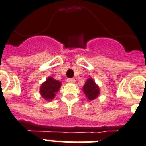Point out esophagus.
<instances>
[{"mask_svg": "<svg viewBox=\"0 0 146 146\" xmlns=\"http://www.w3.org/2000/svg\"><path fill=\"white\" fill-rule=\"evenodd\" d=\"M67 82L69 83H74L75 82V79H67Z\"/></svg>", "mask_w": 146, "mask_h": 146, "instance_id": "esophagus-1", "label": "esophagus"}]
</instances>
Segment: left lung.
I'll list each match as a JSON object with an SVG mask.
<instances>
[{
  "label": "left lung",
  "instance_id": "8db88e82",
  "mask_svg": "<svg viewBox=\"0 0 146 146\" xmlns=\"http://www.w3.org/2000/svg\"><path fill=\"white\" fill-rule=\"evenodd\" d=\"M82 90L85 94L86 97L88 98V100H90V101L96 99L99 96V94H100V88L98 87L97 84L95 83V82L91 78L87 79L86 82L83 86Z\"/></svg>",
  "mask_w": 146,
  "mask_h": 146
}]
</instances>
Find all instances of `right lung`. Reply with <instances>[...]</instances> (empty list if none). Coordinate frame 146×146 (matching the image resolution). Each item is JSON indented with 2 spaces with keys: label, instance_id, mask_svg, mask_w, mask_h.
<instances>
[{
  "label": "right lung",
  "instance_id": "obj_1",
  "mask_svg": "<svg viewBox=\"0 0 146 146\" xmlns=\"http://www.w3.org/2000/svg\"><path fill=\"white\" fill-rule=\"evenodd\" d=\"M61 85V82L55 80L52 77L50 76L41 84L40 88V94L44 99L50 101L54 99L56 94L59 90Z\"/></svg>",
  "mask_w": 146,
  "mask_h": 146
}]
</instances>
